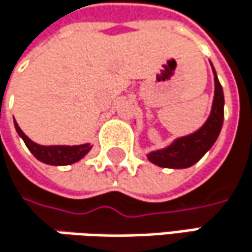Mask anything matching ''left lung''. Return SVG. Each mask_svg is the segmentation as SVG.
Returning a JSON list of instances; mask_svg holds the SVG:
<instances>
[{"label": "left lung", "instance_id": "8db88e82", "mask_svg": "<svg viewBox=\"0 0 252 252\" xmlns=\"http://www.w3.org/2000/svg\"><path fill=\"white\" fill-rule=\"evenodd\" d=\"M213 74H215V99H213L210 117L207 118L204 126L189 135L176 138L171 146L165 149L149 153L147 159L152 163L160 168H172V169L189 168L194 163H197L206 155V152L210 150V147L215 144L223 126L225 97H223V89L219 83L215 68H213Z\"/></svg>", "mask_w": 252, "mask_h": 252}]
</instances>
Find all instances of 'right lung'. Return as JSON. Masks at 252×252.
I'll list each match as a JSON object with an SVG mask.
<instances>
[{
  "label": "right lung",
  "mask_w": 252,
  "mask_h": 252,
  "mask_svg": "<svg viewBox=\"0 0 252 252\" xmlns=\"http://www.w3.org/2000/svg\"><path fill=\"white\" fill-rule=\"evenodd\" d=\"M16 129L19 132V135L23 138V141L26 143L27 149L32 152V155L48 165H55V166H61V165H71L78 162L81 158H84L92 146L87 144H80V146H40L36 144L34 141H32L25 132L20 129V126H17V123L14 121Z\"/></svg>",
  "instance_id": "obj_1"
}]
</instances>
